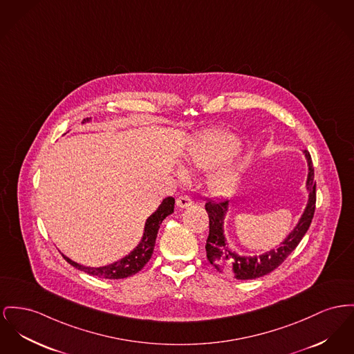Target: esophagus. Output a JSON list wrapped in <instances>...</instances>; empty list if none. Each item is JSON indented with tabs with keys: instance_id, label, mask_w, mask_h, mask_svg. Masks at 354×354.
Instances as JSON below:
<instances>
[{
	"instance_id": "obj_1",
	"label": "esophagus",
	"mask_w": 354,
	"mask_h": 354,
	"mask_svg": "<svg viewBox=\"0 0 354 354\" xmlns=\"http://www.w3.org/2000/svg\"><path fill=\"white\" fill-rule=\"evenodd\" d=\"M176 205L180 208H187L192 205V201H191V198L187 196V195H180L176 199Z\"/></svg>"
}]
</instances>
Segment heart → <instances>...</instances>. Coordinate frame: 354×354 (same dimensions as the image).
<instances>
[{
	"label": "heart",
	"instance_id": "obj_1",
	"mask_svg": "<svg viewBox=\"0 0 354 354\" xmlns=\"http://www.w3.org/2000/svg\"><path fill=\"white\" fill-rule=\"evenodd\" d=\"M241 147V140L231 132H216L199 140L191 148L185 160L189 171H208L229 159ZM245 167L238 160H229L219 167L209 178V189L218 195L227 194L236 187L243 176ZM183 176L185 174L180 172Z\"/></svg>",
	"mask_w": 354,
	"mask_h": 354
}]
</instances>
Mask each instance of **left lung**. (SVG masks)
Returning a JSON list of instances; mask_svg holds the SVG:
<instances>
[{
  "instance_id": "8db88e82",
  "label": "left lung",
  "mask_w": 354,
  "mask_h": 354,
  "mask_svg": "<svg viewBox=\"0 0 354 354\" xmlns=\"http://www.w3.org/2000/svg\"><path fill=\"white\" fill-rule=\"evenodd\" d=\"M308 162V178L306 191L308 202L305 209L298 219L294 229L288 236L277 246L259 255H241L230 248L225 234V219L229 212V199L207 201L206 211L209 218V232L206 242V252L208 262L216 269L235 279H255L269 274L277 269L298 246L306 231L310 227L314 208H315V183H314V168L312 158L308 151H304Z\"/></svg>"
}]
</instances>
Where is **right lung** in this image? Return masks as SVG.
<instances>
[{"label":"right lung","mask_w":354,"mask_h":354,"mask_svg":"<svg viewBox=\"0 0 354 354\" xmlns=\"http://www.w3.org/2000/svg\"><path fill=\"white\" fill-rule=\"evenodd\" d=\"M89 122H92V118L84 119L82 124L89 123ZM174 206H175V199L172 196L165 198L159 205V207L147 218L143 236L139 245L116 262H112L105 266H99V268H91V266L80 265L65 255H64V259L77 270L84 271L89 275L105 278V279H123L131 275H135L136 272L142 270L146 266L147 262L151 259L155 242H156V236H158V231L160 229L162 222L168 215L174 212Z\"/></svg>","instance_id":"obj_1"}]
</instances>
